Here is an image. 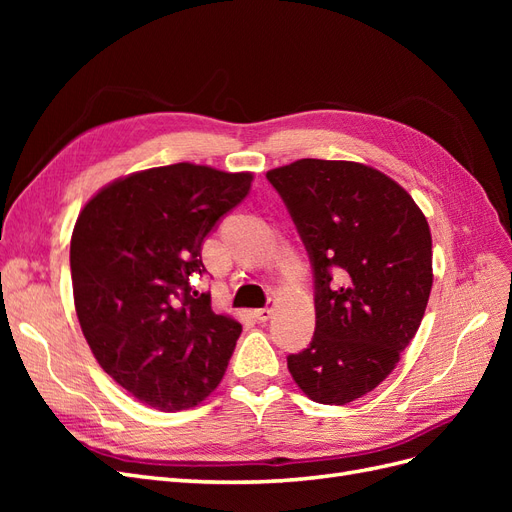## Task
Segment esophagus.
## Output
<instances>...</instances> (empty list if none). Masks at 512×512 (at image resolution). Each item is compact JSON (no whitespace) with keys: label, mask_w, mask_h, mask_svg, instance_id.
Returning a JSON list of instances; mask_svg holds the SVG:
<instances>
[{"label":"esophagus","mask_w":512,"mask_h":512,"mask_svg":"<svg viewBox=\"0 0 512 512\" xmlns=\"http://www.w3.org/2000/svg\"><path fill=\"white\" fill-rule=\"evenodd\" d=\"M271 314H273V307H260V309H256V312H254L258 322H267L271 318Z\"/></svg>","instance_id":"34e87169"}]
</instances>
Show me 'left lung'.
Masks as SVG:
<instances>
[{
  "label": "left lung",
  "mask_w": 512,
  "mask_h": 512,
  "mask_svg": "<svg viewBox=\"0 0 512 512\" xmlns=\"http://www.w3.org/2000/svg\"><path fill=\"white\" fill-rule=\"evenodd\" d=\"M314 273L316 331L288 369L318 404L374 391L412 342L429 301L431 232L412 196L380 170L297 160L267 173Z\"/></svg>",
  "instance_id": "8db88e82"
}]
</instances>
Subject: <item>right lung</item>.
<instances>
[{"mask_svg":"<svg viewBox=\"0 0 512 512\" xmlns=\"http://www.w3.org/2000/svg\"><path fill=\"white\" fill-rule=\"evenodd\" d=\"M252 173L179 162L102 188L70 241L74 307L100 367L141 404L175 412L224 378L241 324L192 286L200 250L250 194Z\"/></svg>","mask_w":512,"mask_h":512,"instance_id":"obj_1","label":"right lung"}]
</instances>
